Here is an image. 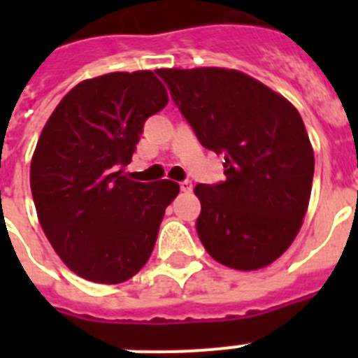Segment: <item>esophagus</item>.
I'll list each match as a JSON object with an SVG mask.
<instances>
[{
	"label": "esophagus",
	"mask_w": 358,
	"mask_h": 358,
	"mask_svg": "<svg viewBox=\"0 0 358 358\" xmlns=\"http://www.w3.org/2000/svg\"><path fill=\"white\" fill-rule=\"evenodd\" d=\"M192 188H194V186H192V182L189 181L181 182V192H192Z\"/></svg>",
	"instance_id": "34e87169"
}]
</instances>
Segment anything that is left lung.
Returning <instances> with one entry per match:
<instances>
[{
    "label": "left lung",
    "instance_id": "left-lung-1",
    "mask_svg": "<svg viewBox=\"0 0 358 358\" xmlns=\"http://www.w3.org/2000/svg\"><path fill=\"white\" fill-rule=\"evenodd\" d=\"M202 147L224 154L226 181L197 185V233L236 271L278 260L301 229L314 148L296 107L260 80L226 68L157 69Z\"/></svg>",
    "mask_w": 358,
    "mask_h": 358
}]
</instances>
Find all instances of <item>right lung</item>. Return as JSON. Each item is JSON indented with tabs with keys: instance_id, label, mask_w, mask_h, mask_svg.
Here are the masks:
<instances>
[{
	"instance_id": "add662e5",
	"label": "right lung",
	"mask_w": 358,
	"mask_h": 358,
	"mask_svg": "<svg viewBox=\"0 0 358 358\" xmlns=\"http://www.w3.org/2000/svg\"><path fill=\"white\" fill-rule=\"evenodd\" d=\"M166 103L163 82L148 69L107 73L75 85L43 127L31 197L52 248L84 280L123 283L150 258L179 185L132 181L123 166L143 123Z\"/></svg>"
}]
</instances>
